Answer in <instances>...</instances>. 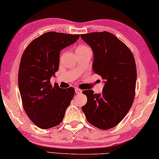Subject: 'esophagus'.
I'll return each instance as SVG.
<instances>
[{
	"label": "esophagus",
	"instance_id": "1",
	"mask_svg": "<svg viewBox=\"0 0 159 159\" xmlns=\"http://www.w3.org/2000/svg\"><path fill=\"white\" fill-rule=\"evenodd\" d=\"M75 92H76V93H81L82 91L79 88H75Z\"/></svg>",
	"mask_w": 159,
	"mask_h": 159
}]
</instances>
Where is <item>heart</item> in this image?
<instances>
[{
  "instance_id": "b5f03b06",
  "label": "heart",
  "mask_w": 159,
  "mask_h": 159,
  "mask_svg": "<svg viewBox=\"0 0 159 159\" xmlns=\"http://www.w3.org/2000/svg\"><path fill=\"white\" fill-rule=\"evenodd\" d=\"M87 48H89L87 46H81L78 47L77 50H84V49H87Z\"/></svg>"
}]
</instances>
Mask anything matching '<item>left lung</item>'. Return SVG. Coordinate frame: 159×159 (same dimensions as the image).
Segmentation results:
<instances>
[{
    "label": "left lung",
    "mask_w": 159,
    "mask_h": 159,
    "mask_svg": "<svg viewBox=\"0 0 159 159\" xmlns=\"http://www.w3.org/2000/svg\"><path fill=\"white\" fill-rule=\"evenodd\" d=\"M92 48V70L104 80L102 93L83 91L87 102L82 110L87 120L102 130L116 126L133 104L137 81L136 64L126 45L107 31L80 35Z\"/></svg>",
    "instance_id": "obj_1"
}]
</instances>
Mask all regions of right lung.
Wrapping results in <instances>:
<instances>
[{"label": "right lung", "mask_w": 159, "mask_h": 159, "mask_svg": "<svg viewBox=\"0 0 159 159\" xmlns=\"http://www.w3.org/2000/svg\"><path fill=\"white\" fill-rule=\"evenodd\" d=\"M80 35L48 32L29 43L20 61L18 86L24 109L37 126L47 129L61 122L75 90L50 84L59 70L61 50Z\"/></svg>", "instance_id": "1"}]
</instances>
